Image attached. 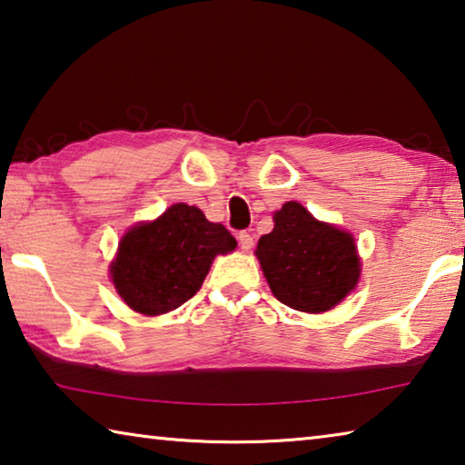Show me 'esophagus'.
<instances>
[{"label": "esophagus", "instance_id": "esophagus-1", "mask_svg": "<svg viewBox=\"0 0 465 465\" xmlns=\"http://www.w3.org/2000/svg\"><path fill=\"white\" fill-rule=\"evenodd\" d=\"M238 242H240V248H242L243 252H248L252 246H254V238H252L250 232H240Z\"/></svg>", "mask_w": 465, "mask_h": 465}]
</instances>
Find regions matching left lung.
I'll return each instance as SVG.
<instances>
[{
	"instance_id": "8db88e82",
	"label": "left lung",
	"mask_w": 465,
	"mask_h": 465,
	"mask_svg": "<svg viewBox=\"0 0 465 465\" xmlns=\"http://www.w3.org/2000/svg\"><path fill=\"white\" fill-rule=\"evenodd\" d=\"M272 219V232L256 246L272 295L299 312L332 310L361 277L355 238L318 222L295 201L282 204Z\"/></svg>"
}]
</instances>
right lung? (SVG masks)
Returning <instances> with one entry per match:
<instances>
[{"mask_svg": "<svg viewBox=\"0 0 465 465\" xmlns=\"http://www.w3.org/2000/svg\"><path fill=\"white\" fill-rule=\"evenodd\" d=\"M238 242L201 209L176 203L153 222L137 223L123 235L110 264L116 293L143 316L176 310L201 289L217 254Z\"/></svg>", "mask_w": 465, "mask_h": 465, "instance_id": "right-lung-1", "label": "right lung"}]
</instances>
